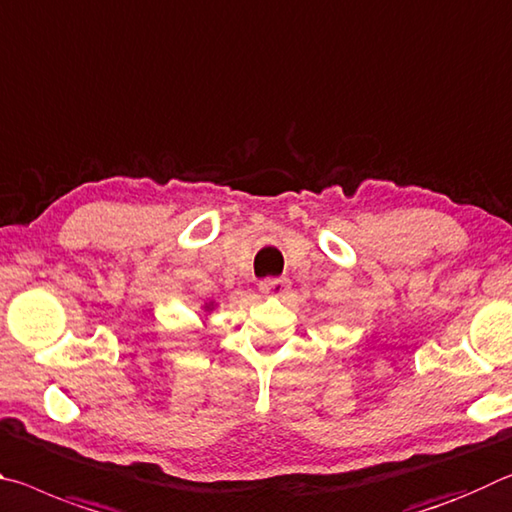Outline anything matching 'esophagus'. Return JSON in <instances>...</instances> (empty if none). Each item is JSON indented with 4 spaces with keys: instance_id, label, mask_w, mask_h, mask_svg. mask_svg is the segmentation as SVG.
Returning a JSON list of instances; mask_svg holds the SVG:
<instances>
[{
    "instance_id": "esophagus-1",
    "label": "esophagus",
    "mask_w": 512,
    "mask_h": 512,
    "mask_svg": "<svg viewBox=\"0 0 512 512\" xmlns=\"http://www.w3.org/2000/svg\"><path fill=\"white\" fill-rule=\"evenodd\" d=\"M258 288L265 295H283V292L288 290V279H263L258 283Z\"/></svg>"
}]
</instances>
